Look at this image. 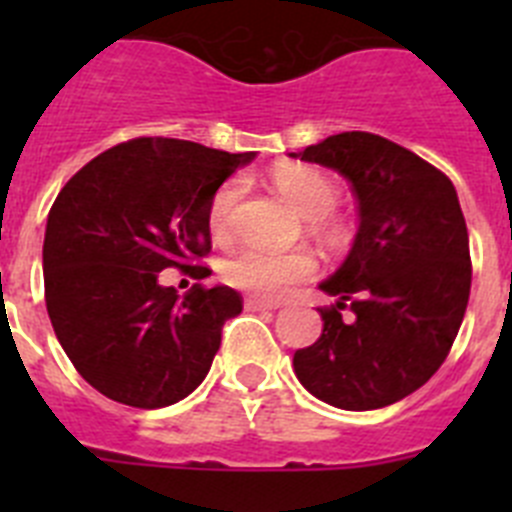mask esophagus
<instances>
[{
    "label": "esophagus",
    "instance_id": "obj_1",
    "mask_svg": "<svg viewBox=\"0 0 512 512\" xmlns=\"http://www.w3.org/2000/svg\"><path fill=\"white\" fill-rule=\"evenodd\" d=\"M279 302L264 300V297H246V310H277Z\"/></svg>",
    "mask_w": 512,
    "mask_h": 512
}]
</instances>
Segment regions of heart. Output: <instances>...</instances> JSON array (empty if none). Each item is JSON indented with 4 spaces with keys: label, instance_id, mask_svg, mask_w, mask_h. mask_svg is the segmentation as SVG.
Segmentation results:
<instances>
[{
    "label": "heart",
    "instance_id": "obj_1",
    "mask_svg": "<svg viewBox=\"0 0 512 512\" xmlns=\"http://www.w3.org/2000/svg\"><path fill=\"white\" fill-rule=\"evenodd\" d=\"M279 192L310 220L328 215L338 202L336 184L310 166L282 164L271 174ZM241 179H230L217 189L210 205V233L228 238L233 225V210L241 200ZM315 271V261L307 253H266L246 248L225 266V279L235 287L248 289L259 297H282L295 284L305 282Z\"/></svg>",
    "mask_w": 512,
    "mask_h": 512
}]
</instances>
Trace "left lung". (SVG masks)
Wrapping results in <instances>:
<instances>
[{
    "instance_id": "left-lung-1",
    "label": "left lung",
    "mask_w": 512,
    "mask_h": 512,
    "mask_svg": "<svg viewBox=\"0 0 512 512\" xmlns=\"http://www.w3.org/2000/svg\"><path fill=\"white\" fill-rule=\"evenodd\" d=\"M289 156L338 171L359 205L354 246L318 284L336 307L320 310L323 333L295 351V374L333 408H387L438 372L467 312L472 264L456 189L413 151L361 130Z\"/></svg>"
}]
</instances>
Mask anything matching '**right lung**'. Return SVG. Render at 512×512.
<instances>
[{"mask_svg":"<svg viewBox=\"0 0 512 512\" xmlns=\"http://www.w3.org/2000/svg\"><path fill=\"white\" fill-rule=\"evenodd\" d=\"M253 158L138 138L99 153L58 192L43 241L45 307L76 372L104 397L156 410L207 377L241 295L194 284L182 297L158 274L194 269L210 251L212 197Z\"/></svg>","mask_w":512,"mask_h":512,"instance_id":"obj_1","label":"right lung"}]
</instances>
